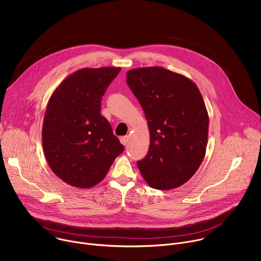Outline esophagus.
Returning a JSON list of instances; mask_svg holds the SVG:
<instances>
[{"label":"esophagus","mask_w":261,"mask_h":261,"mask_svg":"<svg viewBox=\"0 0 261 261\" xmlns=\"http://www.w3.org/2000/svg\"><path fill=\"white\" fill-rule=\"evenodd\" d=\"M120 140H121V142H122L123 145H127V144H128V141H129V137H128V136H122V137L120 138Z\"/></svg>","instance_id":"obj_1"}]
</instances>
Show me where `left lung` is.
Returning <instances> with one entry per match:
<instances>
[{
  "label": "left lung",
  "mask_w": 261,
  "mask_h": 261,
  "mask_svg": "<svg viewBox=\"0 0 261 261\" xmlns=\"http://www.w3.org/2000/svg\"><path fill=\"white\" fill-rule=\"evenodd\" d=\"M150 130V148L137 167L152 188L170 190L187 182L206 151L208 114L195 83L163 67L127 72Z\"/></svg>",
  "instance_id": "1"
}]
</instances>
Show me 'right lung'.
Segmentation results:
<instances>
[{"label":"right lung","mask_w":261,"mask_h":261,"mask_svg":"<svg viewBox=\"0 0 261 261\" xmlns=\"http://www.w3.org/2000/svg\"><path fill=\"white\" fill-rule=\"evenodd\" d=\"M120 71V67L80 69L48 100L42 126L44 156L54 173L72 187H94L124 151L100 114L102 96Z\"/></svg>","instance_id":"add662e5"}]
</instances>
